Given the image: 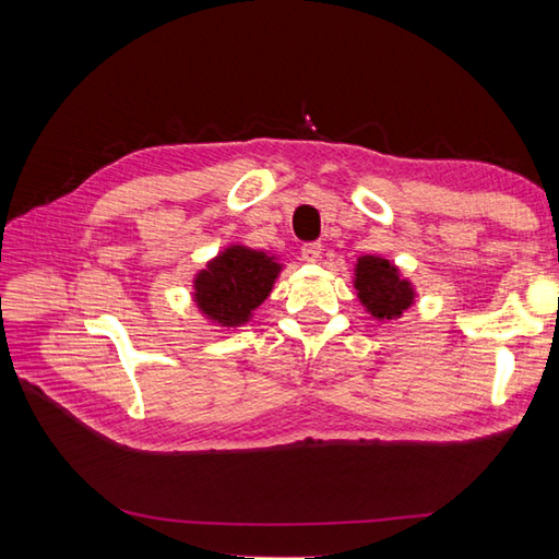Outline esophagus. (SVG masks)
<instances>
[{
  "mask_svg": "<svg viewBox=\"0 0 559 559\" xmlns=\"http://www.w3.org/2000/svg\"><path fill=\"white\" fill-rule=\"evenodd\" d=\"M319 257H322V242L302 245V259L305 261H319Z\"/></svg>",
  "mask_w": 559,
  "mask_h": 559,
  "instance_id": "34e87169",
  "label": "esophagus"
}]
</instances>
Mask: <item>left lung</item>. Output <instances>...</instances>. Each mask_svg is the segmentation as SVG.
I'll use <instances>...</instances> for the list:
<instances>
[{
	"instance_id": "8db88e82",
	"label": "left lung",
	"mask_w": 559,
	"mask_h": 559,
	"mask_svg": "<svg viewBox=\"0 0 559 559\" xmlns=\"http://www.w3.org/2000/svg\"><path fill=\"white\" fill-rule=\"evenodd\" d=\"M355 290L374 319H399L413 305V286L382 257H360L355 264Z\"/></svg>"
}]
</instances>
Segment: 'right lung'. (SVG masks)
Here are the masks:
<instances>
[{
    "label": "right lung",
    "instance_id": "right-lung-1",
    "mask_svg": "<svg viewBox=\"0 0 559 559\" xmlns=\"http://www.w3.org/2000/svg\"><path fill=\"white\" fill-rule=\"evenodd\" d=\"M278 271L273 257L233 245L197 273L194 302L216 324L240 326L269 298Z\"/></svg>",
    "mask_w": 559,
    "mask_h": 559
}]
</instances>
